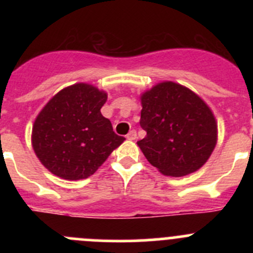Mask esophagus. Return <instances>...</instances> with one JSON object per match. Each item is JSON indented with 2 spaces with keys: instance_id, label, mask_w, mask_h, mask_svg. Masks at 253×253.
<instances>
[{
  "instance_id": "34e87169",
  "label": "esophagus",
  "mask_w": 253,
  "mask_h": 253,
  "mask_svg": "<svg viewBox=\"0 0 253 253\" xmlns=\"http://www.w3.org/2000/svg\"><path fill=\"white\" fill-rule=\"evenodd\" d=\"M136 138H137L136 129H132V131H129L128 134H127V139H129V141H134Z\"/></svg>"
}]
</instances>
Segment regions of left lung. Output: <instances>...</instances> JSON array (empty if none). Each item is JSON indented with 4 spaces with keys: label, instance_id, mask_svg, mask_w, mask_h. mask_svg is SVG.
<instances>
[{
    "label": "left lung",
    "instance_id": "1",
    "mask_svg": "<svg viewBox=\"0 0 253 253\" xmlns=\"http://www.w3.org/2000/svg\"><path fill=\"white\" fill-rule=\"evenodd\" d=\"M141 100L139 124L147 136L137 144L148 162L170 176L200 169L216 143V122L205 101L174 82L153 86Z\"/></svg>",
    "mask_w": 253,
    "mask_h": 253
}]
</instances>
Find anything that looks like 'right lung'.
Instances as JSON below:
<instances>
[{
	"label": "right lung",
	"instance_id": "add662e5",
	"mask_svg": "<svg viewBox=\"0 0 253 253\" xmlns=\"http://www.w3.org/2000/svg\"><path fill=\"white\" fill-rule=\"evenodd\" d=\"M106 99L95 86L78 83L58 91L40 111L32 143L48 171L66 180L89 177L125 141L101 115Z\"/></svg>",
	"mask_w": 253,
	"mask_h": 253
}]
</instances>
